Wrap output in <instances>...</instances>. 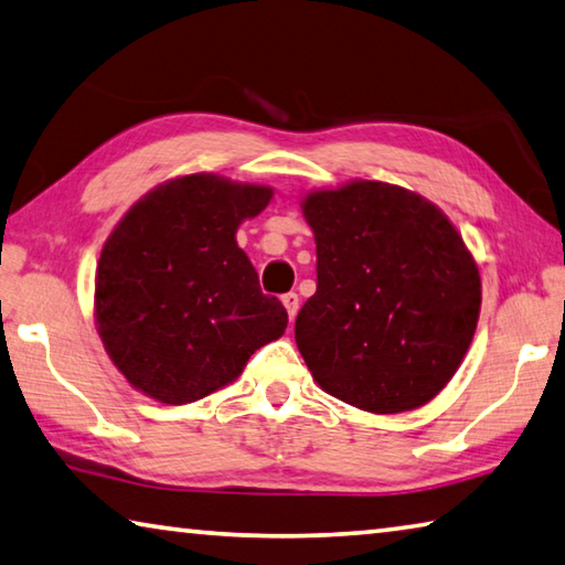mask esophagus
Listing matches in <instances>:
<instances>
[{
	"label": "esophagus",
	"mask_w": 565,
	"mask_h": 565,
	"mask_svg": "<svg viewBox=\"0 0 565 565\" xmlns=\"http://www.w3.org/2000/svg\"><path fill=\"white\" fill-rule=\"evenodd\" d=\"M282 305H285V310H288V318L295 320V315H298V308H300L298 292H285L282 295Z\"/></svg>",
	"instance_id": "34e87169"
}]
</instances>
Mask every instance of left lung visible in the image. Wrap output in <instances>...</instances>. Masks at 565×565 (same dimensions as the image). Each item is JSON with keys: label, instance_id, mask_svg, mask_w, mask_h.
<instances>
[{"label": "left lung", "instance_id": "left-lung-1", "mask_svg": "<svg viewBox=\"0 0 565 565\" xmlns=\"http://www.w3.org/2000/svg\"><path fill=\"white\" fill-rule=\"evenodd\" d=\"M318 290L295 342L320 387L374 414L417 409L467 354L481 308L477 263L422 195L354 181L305 198Z\"/></svg>", "mask_w": 565, "mask_h": 565}]
</instances>
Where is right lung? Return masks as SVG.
Here are the masks:
<instances>
[{
  "label": "right lung",
  "mask_w": 565,
  "mask_h": 565,
  "mask_svg": "<svg viewBox=\"0 0 565 565\" xmlns=\"http://www.w3.org/2000/svg\"><path fill=\"white\" fill-rule=\"evenodd\" d=\"M265 185L193 173L143 195L108 235L96 324L108 358L148 397L188 404L221 390L288 328L235 231L270 203Z\"/></svg>",
  "instance_id": "right-lung-1"
}]
</instances>
